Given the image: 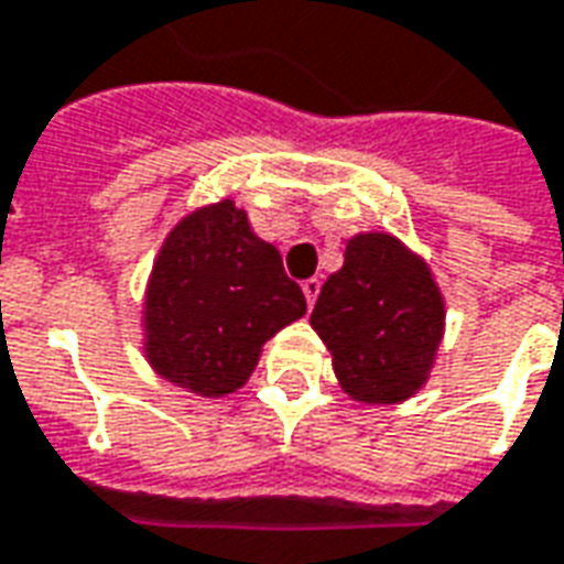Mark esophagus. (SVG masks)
<instances>
[{"label":"esophagus","mask_w":564,"mask_h":564,"mask_svg":"<svg viewBox=\"0 0 564 564\" xmlns=\"http://www.w3.org/2000/svg\"><path fill=\"white\" fill-rule=\"evenodd\" d=\"M302 293H305L307 305L314 307V302H317L319 295V278H307V281L302 283Z\"/></svg>","instance_id":"34e87169"}]
</instances>
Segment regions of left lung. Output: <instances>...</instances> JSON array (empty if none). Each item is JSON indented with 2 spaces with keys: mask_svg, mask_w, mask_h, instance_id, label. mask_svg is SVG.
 Instances as JSON below:
<instances>
[{
  "mask_svg": "<svg viewBox=\"0 0 564 564\" xmlns=\"http://www.w3.org/2000/svg\"><path fill=\"white\" fill-rule=\"evenodd\" d=\"M311 326L344 392L366 404L411 399L444 335V299L423 259L387 232L347 241L341 271L319 290Z\"/></svg>",
  "mask_w": 564,
  "mask_h": 564,
  "instance_id": "8db88e82",
  "label": "left lung"
}]
</instances>
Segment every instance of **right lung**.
Returning a JSON list of instances; mask_svg holds the SVG:
<instances>
[{
    "instance_id": "right-lung-1",
    "label": "right lung",
    "mask_w": 564,
    "mask_h": 564,
    "mask_svg": "<svg viewBox=\"0 0 564 564\" xmlns=\"http://www.w3.org/2000/svg\"><path fill=\"white\" fill-rule=\"evenodd\" d=\"M305 311L278 247L223 198L186 214L165 238L144 299V354L174 387L217 399L241 390L262 344Z\"/></svg>"
}]
</instances>
